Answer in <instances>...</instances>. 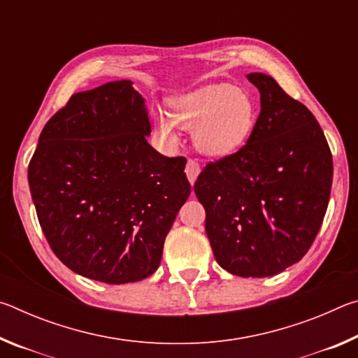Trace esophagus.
I'll use <instances>...</instances> for the list:
<instances>
[{
    "label": "esophagus",
    "instance_id": "esophagus-1",
    "mask_svg": "<svg viewBox=\"0 0 358 358\" xmlns=\"http://www.w3.org/2000/svg\"><path fill=\"white\" fill-rule=\"evenodd\" d=\"M185 172H186L187 180H189V183L194 185V183H196L197 177H199V173H201V166H199V162L189 159V161H187V164H186Z\"/></svg>",
    "mask_w": 358,
    "mask_h": 358
}]
</instances>
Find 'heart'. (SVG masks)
Masks as SVG:
<instances>
[{
	"mask_svg": "<svg viewBox=\"0 0 358 358\" xmlns=\"http://www.w3.org/2000/svg\"><path fill=\"white\" fill-rule=\"evenodd\" d=\"M159 134L178 143L177 124L192 131L197 151L208 157H227L245 147L257 123V104L245 90L229 83L205 85L171 101V115L155 113Z\"/></svg>",
	"mask_w": 358,
	"mask_h": 358,
	"instance_id": "1",
	"label": "heart"
}]
</instances>
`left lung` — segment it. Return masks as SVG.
Here are the masks:
<instances>
[{"instance_id":"1","label":"left lung","mask_w":358,"mask_h":358,"mask_svg":"<svg viewBox=\"0 0 358 358\" xmlns=\"http://www.w3.org/2000/svg\"><path fill=\"white\" fill-rule=\"evenodd\" d=\"M246 78L260 93L250 142L210 162L194 192L207 211L216 262L232 275L265 278L310 250L329 207L333 161L324 131L301 102L262 72Z\"/></svg>"}]
</instances>
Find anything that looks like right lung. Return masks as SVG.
I'll return each mask as SVG.
<instances>
[{
	"instance_id": "1",
	"label": "right lung",
	"mask_w": 358,
	"mask_h": 358,
	"mask_svg": "<svg viewBox=\"0 0 358 358\" xmlns=\"http://www.w3.org/2000/svg\"><path fill=\"white\" fill-rule=\"evenodd\" d=\"M150 134L131 80L72 94L42 129L29 191L52 251L76 273L124 284L159 266L191 185L185 157L161 155Z\"/></svg>"
}]
</instances>
